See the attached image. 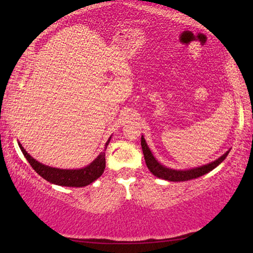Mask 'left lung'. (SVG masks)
Instances as JSON below:
<instances>
[{
  "mask_svg": "<svg viewBox=\"0 0 253 253\" xmlns=\"http://www.w3.org/2000/svg\"><path fill=\"white\" fill-rule=\"evenodd\" d=\"M140 144H142L145 162H146L147 168L149 170H151L152 174L155 175L157 177L166 179V181H170V182H184V181H188V179H193V178H198L200 176H202V175L211 172V170L215 169L217 165H220L221 163L225 160V157L228 156L229 154V151H228L221 157L217 158V160L210 163V164L200 166V168L185 169V170H178V169H168L165 168V166H163L161 163H158L156 161V158L153 156L151 149L148 148L144 136H142V142H140Z\"/></svg>",
  "mask_w": 253,
  "mask_h": 253,
  "instance_id": "left-lung-1",
  "label": "left lung"
}]
</instances>
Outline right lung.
Returning <instances> with one entry per match:
<instances>
[{
  "label": "right lung",
  "mask_w": 253,
  "mask_h": 253,
  "mask_svg": "<svg viewBox=\"0 0 253 253\" xmlns=\"http://www.w3.org/2000/svg\"><path fill=\"white\" fill-rule=\"evenodd\" d=\"M110 138L111 137H109V139L107 140V143L105 145V151L110 142ZM19 146L21 148V151H22L24 157L27 158L30 165L32 166V169L36 170L40 176H42L50 183L55 184V185L71 187L87 186L90 183L95 182L98 177H100L106 168L105 151L101 152L96 160L93 161L91 164L85 166V168H83L80 169H60L41 164V163L34 160L31 155H29L28 152L25 151L20 143Z\"/></svg>",
  "instance_id": "right-lung-1"
}]
</instances>
